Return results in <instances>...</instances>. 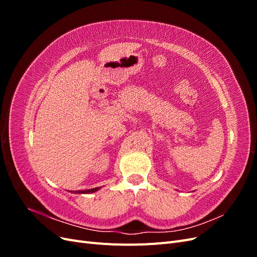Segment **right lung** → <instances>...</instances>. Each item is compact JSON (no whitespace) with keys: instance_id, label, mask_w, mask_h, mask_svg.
Listing matches in <instances>:
<instances>
[{"instance_id":"add662e5","label":"right lung","mask_w":257,"mask_h":257,"mask_svg":"<svg viewBox=\"0 0 257 257\" xmlns=\"http://www.w3.org/2000/svg\"><path fill=\"white\" fill-rule=\"evenodd\" d=\"M99 188H94V189H91V190H85V191H73V193H80V194H89V193H93V192H96L98 191Z\"/></svg>"}]
</instances>
